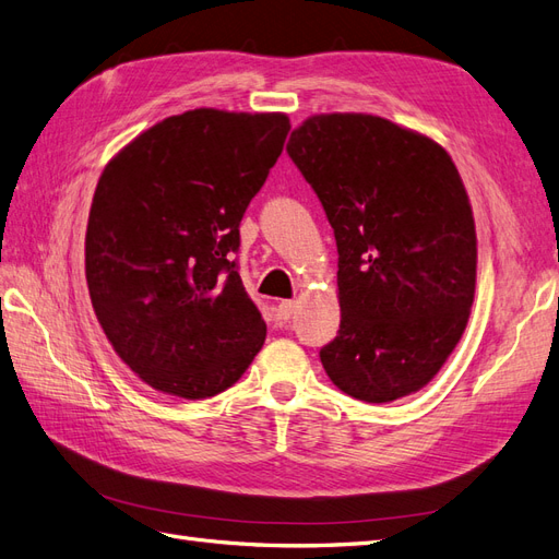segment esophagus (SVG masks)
I'll list each match as a JSON object with an SVG mask.
<instances>
[{
  "label": "esophagus",
  "mask_w": 559,
  "mask_h": 559,
  "mask_svg": "<svg viewBox=\"0 0 559 559\" xmlns=\"http://www.w3.org/2000/svg\"><path fill=\"white\" fill-rule=\"evenodd\" d=\"M294 312H296V300H282V302H277V317L280 319H292L294 317Z\"/></svg>",
  "instance_id": "1"
}]
</instances>
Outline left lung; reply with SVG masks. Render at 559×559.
I'll use <instances>...</instances> for the list:
<instances>
[{"label": "left lung", "mask_w": 559, "mask_h": 559, "mask_svg": "<svg viewBox=\"0 0 559 559\" xmlns=\"http://www.w3.org/2000/svg\"><path fill=\"white\" fill-rule=\"evenodd\" d=\"M286 151L337 245L341 331L319 352L326 376L366 403L419 392L460 343L476 294V224L450 154L370 114L310 116Z\"/></svg>", "instance_id": "obj_1"}]
</instances>
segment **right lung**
<instances>
[{"label":"right lung","instance_id":"add662e5","mask_svg":"<svg viewBox=\"0 0 559 559\" xmlns=\"http://www.w3.org/2000/svg\"><path fill=\"white\" fill-rule=\"evenodd\" d=\"M289 116L200 107L107 163L86 228V282L114 352L148 386L207 399L265 341L233 253L289 134Z\"/></svg>","mask_w":559,"mask_h":559}]
</instances>
